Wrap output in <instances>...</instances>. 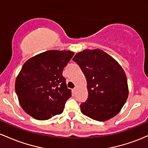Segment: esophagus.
<instances>
[{
  "mask_svg": "<svg viewBox=\"0 0 148 148\" xmlns=\"http://www.w3.org/2000/svg\"><path fill=\"white\" fill-rule=\"evenodd\" d=\"M76 91H77V89H76V88H74V89H72V94H73V95H74V94H75Z\"/></svg>",
  "mask_w": 148,
  "mask_h": 148,
  "instance_id": "34e87169",
  "label": "esophagus"
}]
</instances>
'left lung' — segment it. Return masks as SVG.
I'll return each instance as SVG.
<instances>
[{"instance_id": "obj_1", "label": "left lung", "mask_w": 148, "mask_h": 148, "mask_svg": "<svg viewBox=\"0 0 148 148\" xmlns=\"http://www.w3.org/2000/svg\"><path fill=\"white\" fill-rule=\"evenodd\" d=\"M73 60L87 79L88 98L80 105L82 113L99 122L117 115L129 96L127 75L122 66L99 49H84Z\"/></svg>"}]
</instances>
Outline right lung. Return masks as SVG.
I'll list each match as a JSON object with an SVG mask.
<instances>
[{
  "label": "right lung",
  "instance_id": "1",
  "mask_svg": "<svg viewBox=\"0 0 148 148\" xmlns=\"http://www.w3.org/2000/svg\"><path fill=\"white\" fill-rule=\"evenodd\" d=\"M74 55L69 50H49L30 58L16 76L19 104L34 119L47 120L62 113L71 96L63 70Z\"/></svg>",
  "mask_w": 148,
  "mask_h": 148
}]
</instances>
